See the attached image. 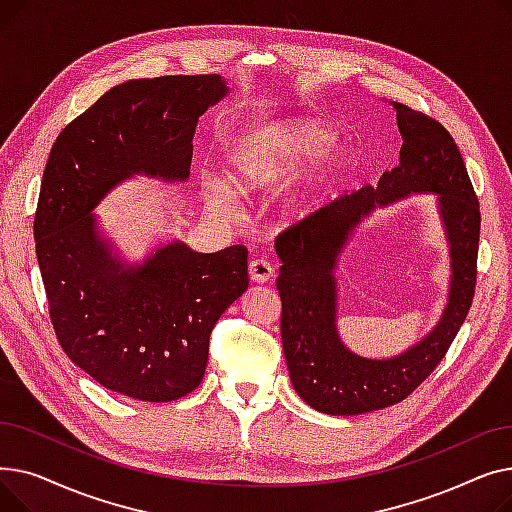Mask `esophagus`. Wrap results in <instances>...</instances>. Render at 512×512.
<instances>
[{
    "mask_svg": "<svg viewBox=\"0 0 512 512\" xmlns=\"http://www.w3.org/2000/svg\"><path fill=\"white\" fill-rule=\"evenodd\" d=\"M249 276L257 284H265L274 278V265L267 259H253L249 265Z\"/></svg>",
    "mask_w": 512,
    "mask_h": 512,
    "instance_id": "1",
    "label": "esophagus"
}]
</instances>
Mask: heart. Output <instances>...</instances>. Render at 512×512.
<instances>
[{
    "mask_svg": "<svg viewBox=\"0 0 512 512\" xmlns=\"http://www.w3.org/2000/svg\"><path fill=\"white\" fill-rule=\"evenodd\" d=\"M334 141V132L319 122H280L261 132L247 134L228 149L226 178L240 195L280 191L307 164L315 161L301 191L288 201V211L294 213V218H305L317 207L319 195H324L332 184L353 168V157L346 151H328ZM205 201L215 209L228 207L226 193L218 191V188L207 191Z\"/></svg>",
    "mask_w": 512,
    "mask_h": 512,
    "instance_id": "heart-1",
    "label": "heart"
}]
</instances>
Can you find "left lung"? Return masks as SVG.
I'll return each mask as SVG.
<instances>
[{"mask_svg":"<svg viewBox=\"0 0 512 512\" xmlns=\"http://www.w3.org/2000/svg\"><path fill=\"white\" fill-rule=\"evenodd\" d=\"M402 134L400 161L378 186L321 207L276 240L282 261L276 288L282 301V346L292 388L315 411L361 415L405 400L444 359L469 313L479 247V203L448 130L392 101ZM411 194H436L451 255L449 303L434 331L405 354L369 360L340 340L335 270L339 253L375 206Z\"/></svg>","mask_w":512,"mask_h":512,"instance_id":"left-lung-1","label":"left lung"}]
</instances>
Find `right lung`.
Returning a JSON list of instances; mask_svg holds the SVG:
<instances>
[{"label": "right lung", "mask_w": 512, "mask_h": 512, "mask_svg": "<svg viewBox=\"0 0 512 512\" xmlns=\"http://www.w3.org/2000/svg\"><path fill=\"white\" fill-rule=\"evenodd\" d=\"M226 95L220 74L126 80L51 147L35 213L49 317L70 361L112 392L145 402L193 392L215 321L249 288L242 245L197 253L172 240L128 263L93 213L137 174L186 182L197 122Z\"/></svg>", "instance_id": "add662e5"}]
</instances>
